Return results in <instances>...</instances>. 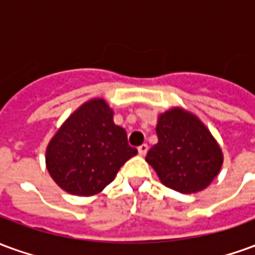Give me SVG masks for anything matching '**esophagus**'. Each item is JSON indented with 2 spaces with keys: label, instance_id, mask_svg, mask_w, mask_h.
Returning <instances> with one entry per match:
<instances>
[{
  "label": "esophagus",
  "instance_id": "1",
  "mask_svg": "<svg viewBox=\"0 0 255 255\" xmlns=\"http://www.w3.org/2000/svg\"><path fill=\"white\" fill-rule=\"evenodd\" d=\"M147 150H149V146H147V143L140 144V146L138 147V151H139V154H140V155L146 154V153H147Z\"/></svg>",
  "mask_w": 255,
  "mask_h": 255
}]
</instances>
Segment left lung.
Segmentation results:
<instances>
[{
  "label": "left lung",
  "instance_id": "left-lung-1",
  "mask_svg": "<svg viewBox=\"0 0 255 255\" xmlns=\"http://www.w3.org/2000/svg\"><path fill=\"white\" fill-rule=\"evenodd\" d=\"M158 142L146 161L161 183L183 194L202 191L219 175L223 153L206 126L182 108L162 113L157 123Z\"/></svg>",
  "mask_w": 255,
  "mask_h": 255
}]
</instances>
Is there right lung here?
<instances>
[{"label":"right lung","instance_id":"add662e5","mask_svg":"<svg viewBox=\"0 0 255 255\" xmlns=\"http://www.w3.org/2000/svg\"><path fill=\"white\" fill-rule=\"evenodd\" d=\"M136 153L106 101L94 98L73 112L47 144L46 168L63 190L90 197L113 182Z\"/></svg>","mask_w":255,"mask_h":255}]
</instances>
